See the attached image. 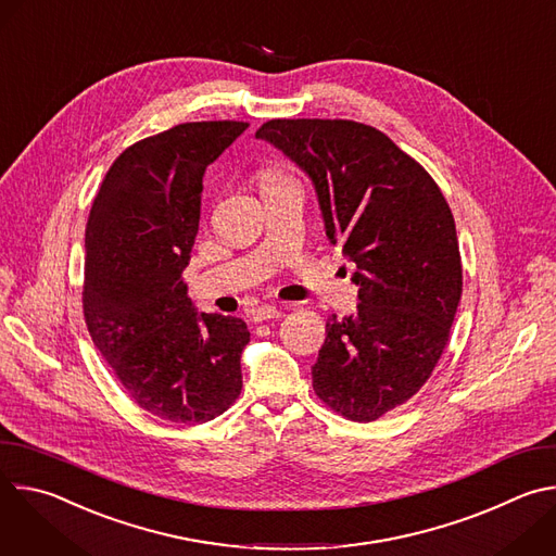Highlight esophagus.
I'll return each mask as SVG.
<instances>
[{
    "instance_id": "1",
    "label": "esophagus",
    "mask_w": 556,
    "mask_h": 556,
    "mask_svg": "<svg viewBox=\"0 0 556 556\" xmlns=\"http://www.w3.org/2000/svg\"><path fill=\"white\" fill-rule=\"evenodd\" d=\"M279 316H281V309L275 307V305H268V303H264V305H260V307L253 309V321H255V324L268 321V319H279Z\"/></svg>"
}]
</instances>
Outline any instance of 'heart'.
<instances>
[{
	"mask_svg": "<svg viewBox=\"0 0 556 556\" xmlns=\"http://www.w3.org/2000/svg\"><path fill=\"white\" fill-rule=\"evenodd\" d=\"M286 180L279 172H264L262 174V187H268V185H275V182H281Z\"/></svg>",
	"mask_w": 556,
	"mask_h": 556,
	"instance_id": "b5f03b06",
	"label": "heart"
}]
</instances>
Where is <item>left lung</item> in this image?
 <instances>
[{
  "label": "left lung",
  "mask_w": 556,
  "mask_h": 556,
  "mask_svg": "<svg viewBox=\"0 0 556 556\" xmlns=\"http://www.w3.org/2000/svg\"><path fill=\"white\" fill-rule=\"evenodd\" d=\"M257 138L307 174L332 244L356 264V314L326 324L319 399L354 422L407 403L438 365L462 296L453 213L389 136L354 121L275 118Z\"/></svg>",
  "instance_id": "obj_1"
}]
</instances>
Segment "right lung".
Instances as JSON below:
<instances>
[{"mask_svg":"<svg viewBox=\"0 0 556 556\" xmlns=\"http://www.w3.org/2000/svg\"><path fill=\"white\" fill-rule=\"evenodd\" d=\"M249 123H182L127 147L86 228L84 314L129 399L178 425L224 414L242 391L237 316L195 312L182 270L200 224L206 167Z\"/></svg>","mask_w":556,"mask_h":556,"instance_id":"obj_1","label":"right lung"}]
</instances>
